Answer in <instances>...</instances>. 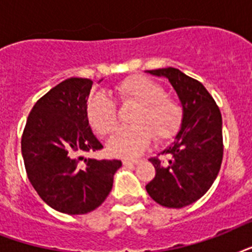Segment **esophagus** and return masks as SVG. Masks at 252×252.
I'll return each instance as SVG.
<instances>
[{"mask_svg":"<svg viewBox=\"0 0 252 252\" xmlns=\"http://www.w3.org/2000/svg\"><path fill=\"white\" fill-rule=\"evenodd\" d=\"M137 163H138L137 159H123V165H124V166L137 165Z\"/></svg>","mask_w":252,"mask_h":252,"instance_id":"obj_1","label":"esophagus"}]
</instances>
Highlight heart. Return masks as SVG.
<instances>
[{
    "instance_id": "b5f03b06",
    "label": "heart",
    "mask_w": 252,
    "mask_h": 252,
    "mask_svg": "<svg viewBox=\"0 0 252 252\" xmlns=\"http://www.w3.org/2000/svg\"><path fill=\"white\" fill-rule=\"evenodd\" d=\"M124 104H137L130 116L133 126L120 128L107 142L111 156L134 158L149 146L152 134L156 141H167L179 129L183 111L176 100L166 96V90L144 76H132L116 86ZM86 116L99 136H107L118 126V111L112 99L104 93H94L87 99Z\"/></svg>"
}]
</instances>
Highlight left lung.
I'll return each instance as SVG.
<instances>
[{
	"label": "left lung",
	"mask_w": 252,
	"mask_h": 252,
	"mask_svg": "<svg viewBox=\"0 0 252 252\" xmlns=\"http://www.w3.org/2000/svg\"><path fill=\"white\" fill-rule=\"evenodd\" d=\"M165 77L182 104V126L174 142L150 158L156 176L146 184L152 199L162 207L183 208L211 188L222 162V118L215 99L201 82L175 68L146 70Z\"/></svg>",
	"instance_id": "8db88e82"
}]
</instances>
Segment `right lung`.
Here are the masks:
<instances>
[{
	"label": "right lung",
	"instance_id": "obj_1",
	"mask_svg": "<svg viewBox=\"0 0 252 252\" xmlns=\"http://www.w3.org/2000/svg\"><path fill=\"white\" fill-rule=\"evenodd\" d=\"M91 86V80L73 77L51 89L32 107L22 136L30 183L44 203L66 215L96 209L112 189L115 172L122 166L118 159L81 157L103 148L86 116Z\"/></svg>",
	"mask_w": 252,
	"mask_h": 252
}]
</instances>
